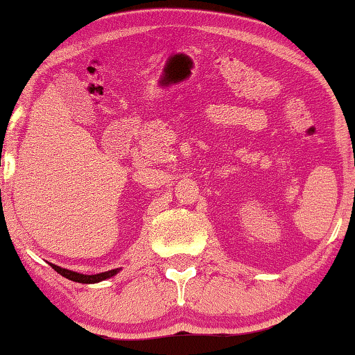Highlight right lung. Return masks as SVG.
<instances>
[{"label":"right lung","mask_w":355,"mask_h":355,"mask_svg":"<svg viewBox=\"0 0 355 355\" xmlns=\"http://www.w3.org/2000/svg\"><path fill=\"white\" fill-rule=\"evenodd\" d=\"M51 267H53L58 274L65 277V279L78 282V284H97V282L110 279V277H114L116 272L120 270V269H114V270H107V272H102V274H96V275H85V274H78V272L69 270V269H62V267H59L55 264H51Z\"/></svg>","instance_id":"add662e5"}]
</instances>
